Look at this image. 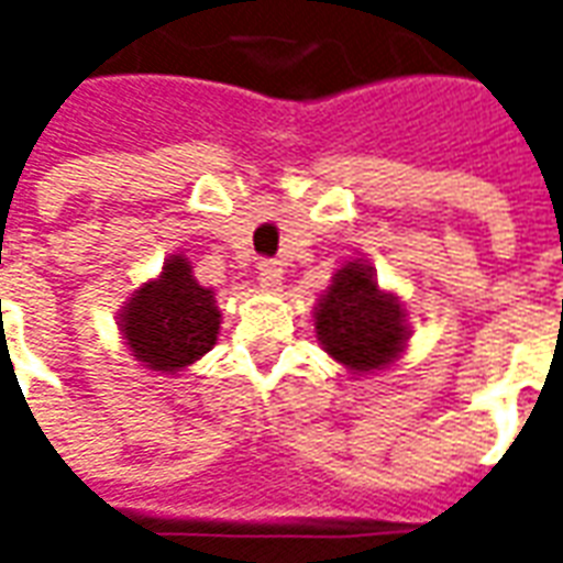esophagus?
Masks as SVG:
<instances>
[{
  "label": "esophagus",
  "instance_id": "esophagus-1",
  "mask_svg": "<svg viewBox=\"0 0 563 563\" xmlns=\"http://www.w3.org/2000/svg\"><path fill=\"white\" fill-rule=\"evenodd\" d=\"M258 280L262 286H268V289H280L283 286V265L277 258H265L262 265H258Z\"/></svg>",
  "mask_w": 563,
  "mask_h": 563
}]
</instances>
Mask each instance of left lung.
<instances>
[{
    "mask_svg": "<svg viewBox=\"0 0 563 563\" xmlns=\"http://www.w3.org/2000/svg\"><path fill=\"white\" fill-rule=\"evenodd\" d=\"M407 322L398 298L383 292L365 262H346L319 298L317 338L322 350L353 374H374L391 365L407 343Z\"/></svg>",
    "mask_w": 563,
    "mask_h": 563,
    "instance_id": "obj_1",
    "label": "left lung"
}]
</instances>
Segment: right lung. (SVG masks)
Segmentation results:
<instances>
[{
	"instance_id": "add662e5",
	"label": "right lung",
	"mask_w": 563,
	"mask_h": 563,
	"mask_svg": "<svg viewBox=\"0 0 563 563\" xmlns=\"http://www.w3.org/2000/svg\"><path fill=\"white\" fill-rule=\"evenodd\" d=\"M120 331L132 355L150 371L174 374L208 353L220 334V310L213 292L198 286L184 256L162 265L120 310Z\"/></svg>"
}]
</instances>
